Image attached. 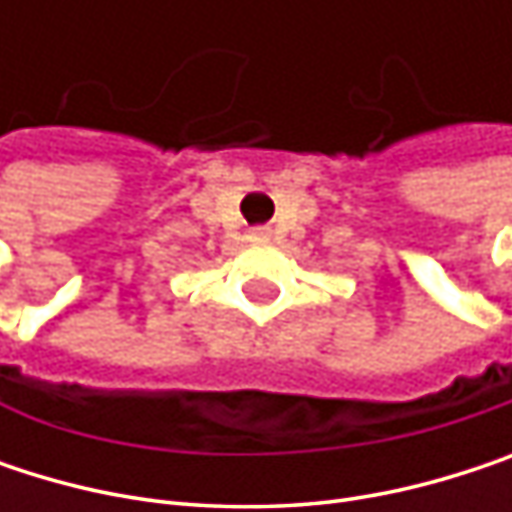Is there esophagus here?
Listing matches in <instances>:
<instances>
[{
    "label": "esophagus",
    "instance_id": "esophagus-1",
    "mask_svg": "<svg viewBox=\"0 0 512 512\" xmlns=\"http://www.w3.org/2000/svg\"><path fill=\"white\" fill-rule=\"evenodd\" d=\"M269 234H272L269 228H255L252 231V240H269Z\"/></svg>",
    "mask_w": 512,
    "mask_h": 512
}]
</instances>
